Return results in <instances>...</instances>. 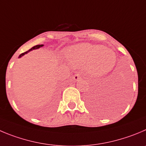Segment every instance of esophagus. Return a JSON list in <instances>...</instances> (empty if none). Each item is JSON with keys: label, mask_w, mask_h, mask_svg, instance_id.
<instances>
[{"label": "esophagus", "mask_w": 146, "mask_h": 146, "mask_svg": "<svg viewBox=\"0 0 146 146\" xmlns=\"http://www.w3.org/2000/svg\"><path fill=\"white\" fill-rule=\"evenodd\" d=\"M81 78V74L80 73H76V74L73 76V79L75 80V81H78V79H80Z\"/></svg>", "instance_id": "34e87169"}]
</instances>
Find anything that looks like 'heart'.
Masks as SVG:
<instances>
[{"mask_svg": "<svg viewBox=\"0 0 146 146\" xmlns=\"http://www.w3.org/2000/svg\"><path fill=\"white\" fill-rule=\"evenodd\" d=\"M65 57L74 67L87 66L94 76H103L111 71L116 62V54L111 49L90 43H81L70 47Z\"/></svg>", "mask_w": 146, "mask_h": 146, "instance_id": "obj_1", "label": "heart"}]
</instances>
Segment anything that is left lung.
I'll use <instances>...</instances> for the list:
<instances>
[{"mask_svg":"<svg viewBox=\"0 0 146 146\" xmlns=\"http://www.w3.org/2000/svg\"><path fill=\"white\" fill-rule=\"evenodd\" d=\"M104 92H106L107 96L105 97L107 98L104 99V101L94 96V94H90V96H88L87 99L88 107L98 113L102 111V109L103 106H106L107 104L110 106L121 104L126 100V89L122 86L107 87V88H104Z\"/></svg>","mask_w":146,"mask_h":146,"instance_id":"obj_1","label":"left lung"}]
</instances>
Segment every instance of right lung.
Returning <instances> with one entry per match:
<instances>
[{
  "mask_svg": "<svg viewBox=\"0 0 146 146\" xmlns=\"http://www.w3.org/2000/svg\"><path fill=\"white\" fill-rule=\"evenodd\" d=\"M42 46H43V44H38V45H36V46H35V47H32V48H31L29 50H28V51H27V52H24V53H22V54H21L19 55V58H21V56H23V55H24V54H26V53H27L28 52H29V51H31V50H35V49H37V48H39V47H42Z\"/></svg>",
  "mask_w": 146,
  "mask_h": 146,
  "instance_id": "1",
  "label": "right lung"
}]
</instances>
